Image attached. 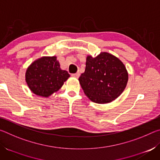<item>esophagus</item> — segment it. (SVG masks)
<instances>
[{
	"label": "esophagus",
	"instance_id": "1",
	"mask_svg": "<svg viewBox=\"0 0 160 160\" xmlns=\"http://www.w3.org/2000/svg\"><path fill=\"white\" fill-rule=\"evenodd\" d=\"M71 75H72V77H74V78H79V76H80V72H76V73L72 74Z\"/></svg>",
	"mask_w": 160,
	"mask_h": 160
}]
</instances>
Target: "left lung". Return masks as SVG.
Returning a JSON list of instances; mask_svg holds the SVG:
<instances>
[{"mask_svg": "<svg viewBox=\"0 0 160 160\" xmlns=\"http://www.w3.org/2000/svg\"><path fill=\"white\" fill-rule=\"evenodd\" d=\"M128 79V72L122 62L112 54L102 52L94 58L87 57L85 70L79 81L91 101L106 104L121 95Z\"/></svg>", "mask_w": 160, "mask_h": 160, "instance_id": "1", "label": "left lung"}]
</instances>
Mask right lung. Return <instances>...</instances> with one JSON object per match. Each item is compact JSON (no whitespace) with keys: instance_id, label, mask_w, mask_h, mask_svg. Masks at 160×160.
<instances>
[{"instance_id":"right-lung-1","label":"right lung","mask_w":160,"mask_h":160,"mask_svg":"<svg viewBox=\"0 0 160 160\" xmlns=\"http://www.w3.org/2000/svg\"><path fill=\"white\" fill-rule=\"evenodd\" d=\"M69 77L66 70L61 69L56 56L42 57L35 61L25 74L26 82L32 92L44 97L57 92Z\"/></svg>"}]
</instances>
